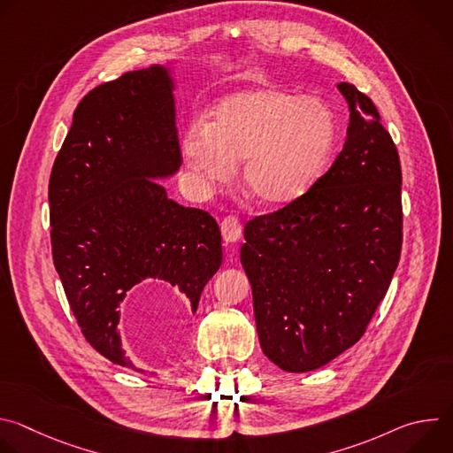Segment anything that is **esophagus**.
I'll return each instance as SVG.
<instances>
[{
  "mask_svg": "<svg viewBox=\"0 0 453 453\" xmlns=\"http://www.w3.org/2000/svg\"><path fill=\"white\" fill-rule=\"evenodd\" d=\"M220 229H222L224 242L227 243H236L242 236V224L236 217H226L220 224Z\"/></svg>",
  "mask_w": 453,
  "mask_h": 453,
  "instance_id": "1",
  "label": "esophagus"
}]
</instances>
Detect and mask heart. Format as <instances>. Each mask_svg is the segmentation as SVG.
I'll return each instance as SVG.
<instances>
[{
    "mask_svg": "<svg viewBox=\"0 0 453 453\" xmlns=\"http://www.w3.org/2000/svg\"><path fill=\"white\" fill-rule=\"evenodd\" d=\"M337 118L328 104L280 88H250L224 96L210 123L189 125L180 154L206 186L227 182L242 163V184L264 206H285L311 188L335 142Z\"/></svg>",
    "mask_w": 453,
    "mask_h": 453,
    "instance_id": "obj_1",
    "label": "heart"
}]
</instances>
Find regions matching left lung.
Masks as SVG:
<instances>
[{
	"label": "left lung",
	"instance_id": "8db88e82",
	"mask_svg": "<svg viewBox=\"0 0 453 453\" xmlns=\"http://www.w3.org/2000/svg\"><path fill=\"white\" fill-rule=\"evenodd\" d=\"M346 142L297 201L247 222L240 250L265 357L288 372L326 365L364 335L402 252V166L353 84Z\"/></svg>",
	"mask_w": 453,
	"mask_h": 453
}]
</instances>
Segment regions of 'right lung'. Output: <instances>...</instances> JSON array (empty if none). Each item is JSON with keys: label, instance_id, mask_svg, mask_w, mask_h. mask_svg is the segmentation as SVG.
I'll use <instances>...</instances> for the list:
<instances>
[{"label": "right lung", "instance_id": "add662e5", "mask_svg": "<svg viewBox=\"0 0 453 453\" xmlns=\"http://www.w3.org/2000/svg\"><path fill=\"white\" fill-rule=\"evenodd\" d=\"M173 89L170 68L154 64L88 93L48 186L53 264L79 326L100 355L140 372L118 330L128 292L166 281L196 313L222 265L217 220L157 182L180 166Z\"/></svg>", "mask_w": 453, "mask_h": 453}]
</instances>
